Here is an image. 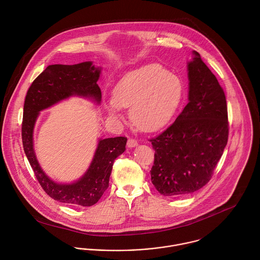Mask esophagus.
<instances>
[{"label": "esophagus", "instance_id": "obj_1", "mask_svg": "<svg viewBox=\"0 0 260 260\" xmlns=\"http://www.w3.org/2000/svg\"><path fill=\"white\" fill-rule=\"evenodd\" d=\"M138 145V142H137V140H135V139H133V138H130V139H128V142H127V146L128 147H135V146H137Z\"/></svg>", "mask_w": 260, "mask_h": 260}]
</instances>
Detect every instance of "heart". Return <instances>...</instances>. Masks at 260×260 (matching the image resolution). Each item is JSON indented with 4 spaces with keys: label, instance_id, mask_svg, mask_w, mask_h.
I'll return each instance as SVG.
<instances>
[{
    "label": "heart",
    "instance_id": "heart-1",
    "mask_svg": "<svg viewBox=\"0 0 260 260\" xmlns=\"http://www.w3.org/2000/svg\"><path fill=\"white\" fill-rule=\"evenodd\" d=\"M183 95L184 85L178 75L168 72L159 64H149L131 71L118 82L107 109L119 118L120 108H131L132 123L142 131L153 132L171 120Z\"/></svg>",
    "mask_w": 260,
    "mask_h": 260
}]
</instances>
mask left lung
<instances>
[{"instance_id": "left-lung-1", "label": "left lung", "mask_w": 260, "mask_h": 260, "mask_svg": "<svg viewBox=\"0 0 260 260\" xmlns=\"http://www.w3.org/2000/svg\"><path fill=\"white\" fill-rule=\"evenodd\" d=\"M192 55L188 104L173 124L149 140L155 150L151 181L164 196H182L206 185L228 140L222 87L199 53Z\"/></svg>"}]
</instances>
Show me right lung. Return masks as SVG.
Here are the masks:
<instances>
[{
    "label": "right lung",
    "mask_w": 260,
    "mask_h": 260,
    "mask_svg": "<svg viewBox=\"0 0 260 260\" xmlns=\"http://www.w3.org/2000/svg\"><path fill=\"white\" fill-rule=\"evenodd\" d=\"M100 68L92 62L76 65H50L34 80L24 103L22 141L26 156L41 187L54 200L70 205L92 206L109 187L114 160L125 151L126 137L100 139L92 163L81 179L72 184L52 181L41 169L33 148V130L39 112L72 95L101 101L97 84Z\"/></svg>",
    "instance_id": "right-lung-1"
}]
</instances>
